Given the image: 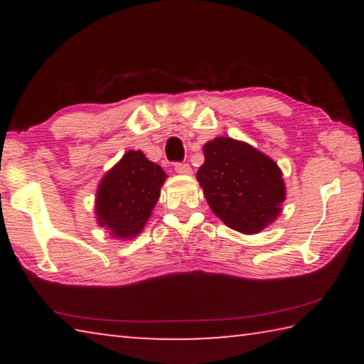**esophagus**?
<instances>
[{"instance_id":"obj_1","label":"esophagus","mask_w":364,"mask_h":364,"mask_svg":"<svg viewBox=\"0 0 364 364\" xmlns=\"http://www.w3.org/2000/svg\"><path fill=\"white\" fill-rule=\"evenodd\" d=\"M175 171L176 173H180V175H191V167H189V164H176L175 165Z\"/></svg>"}]
</instances>
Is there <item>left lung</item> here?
<instances>
[{
    "label": "left lung",
    "mask_w": 364,
    "mask_h": 364,
    "mask_svg": "<svg viewBox=\"0 0 364 364\" xmlns=\"http://www.w3.org/2000/svg\"><path fill=\"white\" fill-rule=\"evenodd\" d=\"M205 162L197 170L212 212L226 226L257 234L279 217L286 186L278 164L255 147L232 138L204 144Z\"/></svg>",
    "instance_id": "left-lung-1"
}]
</instances>
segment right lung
Returning a JSON list of instances; mask_svg holds the SVG:
<instances>
[{"instance_id": "obj_1", "label": "right lung", "mask_w": 364, "mask_h": 364, "mask_svg": "<svg viewBox=\"0 0 364 364\" xmlns=\"http://www.w3.org/2000/svg\"><path fill=\"white\" fill-rule=\"evenodd\" d=\"M165 171L141 151H128L97 186L96 218L115 239H133L143 231L156 207Z\"/></svg>"}]
</instances>
